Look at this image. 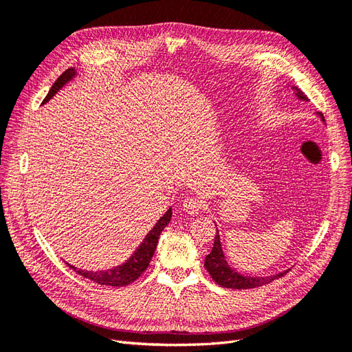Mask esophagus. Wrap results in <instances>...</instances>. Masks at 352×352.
<instances>
[{"label":"esophagus","mask_w":352,"mask_h":352,"mask_svg":"<svg viewBox=\"0 0 352 352\" xmlns=\"http://www.w3.org/2000/svg\"><path fill=\"white\" fill-rule=\"evenodd\" d=\"M202 208V202L199 198L197 197H186L184 201V210L188 212V214L197 216L198 212Z\"/></svg>","instance_id":"obj_1"}]
</instances>
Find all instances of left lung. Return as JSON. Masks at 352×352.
I'll list each match as a JSON object with an SVG mask.
<instances>
[{
  "mask_svg": "<svg viewBox=\"0 0 352 352\" xmlns=\"http://www.w3.org/2000/svg\"><path fill=\"white\" fill-rule=\"evenodd\" d=\"M291 89L294 91L295 97L301 101H308V98L304 95V92L298 88L294 87V85H289ZM320 120L324 122L323 116L318 114ZM204 267L207 269V272L210 273V276L212 278V280H216V283H219L223 287H230V289H250V287H258L263 286L265 283H270L274 279L282 278L283 274L287 273V270L282 272V273H276L272 276H245L238 273L235 269H232L226 257L225 252H223L221 248V242H220V235H219V229L216 232V238H214V245H212L211 252L206 257V263Z\"/></svg>",
  "mask_w": 352,
  "mask_h": 352,
  "instance_id": "8db88e82",
  "label": "left lung"
}]
</instances>
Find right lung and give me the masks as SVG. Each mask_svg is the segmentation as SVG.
Instances as JSON below:
<instances>
[{
    "label": "right lung",
    "instance_id": "add662e5",
    "mask_svg": "<svg viewBox=\"0 0 352 352\" xmlns=\"http://www.w3.org/2000/svg\"><path fill=\"white\" fill-rule=\"evenodd\" d=\"M78 74V70L74 67L67 69L61 76L54 82L52 85L48 95L45 97V100L42 101V104H47L54 95L65 87L66 83H69L74 76ZM172 207H170L166 214H163L160 217L155 223V226L146 233V236L144 238V241L140 243L133 254L127 258L123 264L116 265L113 269L109 270H100V272H88V270H82V269H76L74 265L66 263L70 269H73L78 274L83 276L95 283L98 285H105V286H126L132 282H135L140 276L146 270L148 265H150V261L154 255V251L157 248L158 243V238L162 235V232L164 230V228L168 225L170 220H172Z\"/></svg>",
    "mask_w": 352,
    "mask_h": 352
}]
</instances>
